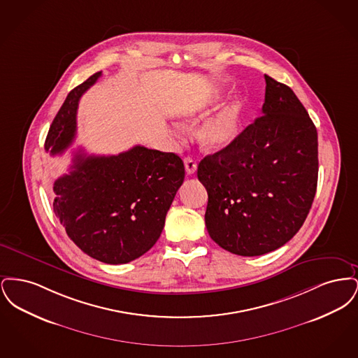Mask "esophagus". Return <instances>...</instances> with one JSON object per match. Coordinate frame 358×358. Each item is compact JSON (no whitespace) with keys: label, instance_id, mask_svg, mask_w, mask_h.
<instances>
[{"label":"esophagus","instance_id":"esophagus-1","mask_svg":"<svg viewBox=\"0 0 358 358\" xmlns=\"http://www.w3.org/2000/svg\"><path fill=\"white\" fill-rule=\"evenodd\" d=\"M184 164H185V171H187V174H193L194 171H197V162H196L194 158L187 157L184 159Z\"/></svg>","mask_w":358,"mask_h":358}]
</instances>
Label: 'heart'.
I'll return each mask as SVG.
<instances>
[{"label":"heart","mask_w":358,"mask_h":358,"mask_svg":"<svg viewBox=\"0 0 358 358\" xmlns=\"http://www.w3.org/2000/svg\"><path fill=\"white\" fill-rule=\"evenodd\" d=\"M219 99L213 96L210 102L204 107H196L189 113L192 120L203 118L208 113V107ZM243 102L241 99H234L224 104L222 108L205 120L199 129V142L208 152H222L228 149L238 139L241 120H243Z\"/></svg>","instance_id":"1"}]
</instances>
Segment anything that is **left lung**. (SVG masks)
<instances>
[{"instance_id":"obj_1","label":"left lung","mask_w":358,"mask_h":358,"mask_svg":"<svg viewBox=\"0 0 358 358\" xmlns=\"http://www.w3.org/2000/svg\"><path fill=\"white\" fill-rule=\"evenodd\" d=\"M264 79L262 115L197 168L208 192V234L235 255L285 245L303 225L317 192V129L289 85Z\"/></svg>"}]
</instances>
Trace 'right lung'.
I'll return each mask as SVG.
<instances>
[{
	"label": "right lung",
	"instance_id": "1",
	"mask_svg": "<svg viewBox=\"0 0 358 358\" xmlns=\"http://www.w3.org/2000/svg\"><path fill=\"white\" fill-rule=\"evenodd\" d=\"M101 75L94 73L69 92L52 122L45 152L62 154L72 143L79 99ZM184 178L177 154L145 146L118 155H87L79 149L69 173L53 184V212L85 254L124 264L146 254L161 236Z\"/></svg>",
	"mask_w": 358,
	"mask_h": 358
}]
</instances>
